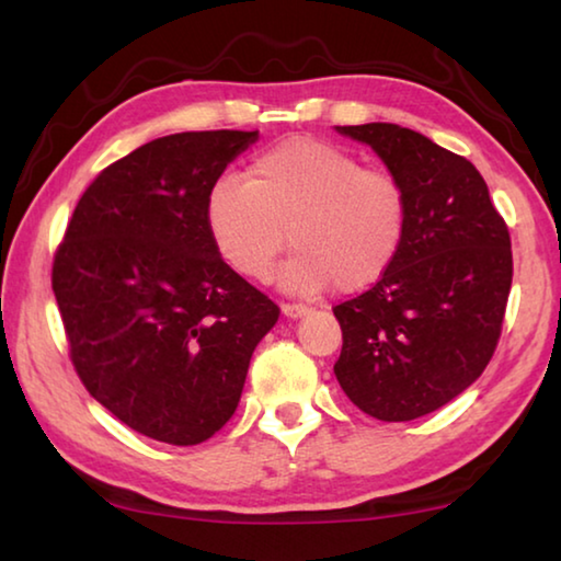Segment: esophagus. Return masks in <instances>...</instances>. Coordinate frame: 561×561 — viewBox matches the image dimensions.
I'll return each instance as SVG.
<instances>
[{"label":"esophagus","mask_w":561,"mask_h":561,"mask_svg":"<svg viewBox=\"0 0 561 561\" xmlns=\"http://www.w3.org/2000/svg\"><path fill=\"white\" fill-rule=\"evenodd\" d=\"M309 307H301V304H282V314L287 319H301L309 314Z\"/></svg>","instance_id":"34e87169"}]
</instances>
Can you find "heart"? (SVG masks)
Masks as SVG:
<instances>
[{"mask_svg": "<svg viewBox=\"0 0 561 561\" xmlns=\"http://www.w3.org/2000/svg\"><path fill=\"white\" fill-rule=\"evenodd\" d=\"M205 222L217 254L247 279L267 277L289 240L284 291L314 297L334 284L351 294L376 284L401 254L408 195L388 170L297 136L254 158L244 180H217Z\"/></svg>", "mask_w": 561, "mask_h": 561, "instance_id": "b5f03b06", "label": "heart"}]
</instances>
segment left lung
Masks as SVG:
<instances>
[{
	"label": "left lung",
	"mask_w": 561,
	"mask_h": 561,
	"mask_svg": "<svg viewBox=\"0 0 561 561\" xmlns=\"http://www.w3.org/2000/svg\"><path fill=\"white\" fill-rule=\"evenodd\" d=\"M371 146L408 195L401 254L360 297L334 307L339 386L360 411L401 423L478 381L495 354L512 284L507 225L470 160L396 123L336 126Z\"/></svg>",
	"instance_id": "1"
}]
</instances>
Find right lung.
Returning <instances> with one entry per match:
<instances>
[{"label": "right lung", "instance_id": "1", "mask_svg": "<svg viewBox=\"0 0 561 561\" xmlns=\"http://www.w3.org/2000/svg\"><path fill=\"white\" fill-rule=\"evenodd\" d=\"M260 130L173 133L101 170L76 205L51 287L87 391L148 438L197 445L240 403L277 324L272 299L227 267L205 203Z\"/></svg>", "mask_w": 561, "mask_h": 561}]
</instances>
